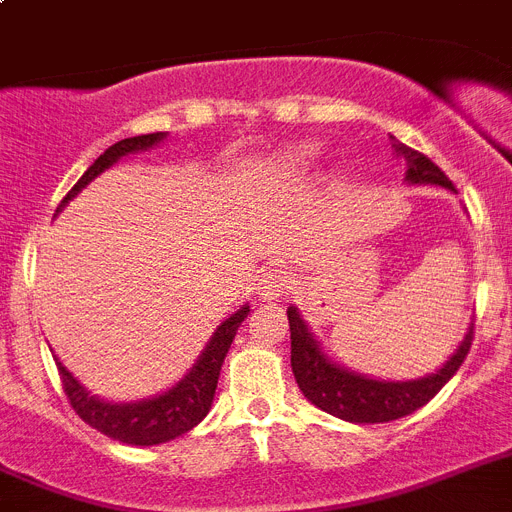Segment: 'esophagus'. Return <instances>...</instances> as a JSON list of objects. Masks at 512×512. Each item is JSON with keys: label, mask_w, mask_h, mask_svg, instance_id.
I'll list each match as a JSON object with an SVG mask.
<instances>
[{"label": "esophagus", "mask_w": 512, "mask_h": 512, "mask_svg": "<svg viewBox=\"0 0 512 512\" xmlns=\"http://www.w3.org/2000/svg\"><path fill=\"white\" fill-rule=\"evenodd\" d=\"M290 285L292 279L287 277V272H282V269H269V272L261 274L259 285H256V295H259L264 303H269V300H277L282 298V295H287V292H290Z\"/></svg>", "instance_id": "esophagus-1"}]
</instances>
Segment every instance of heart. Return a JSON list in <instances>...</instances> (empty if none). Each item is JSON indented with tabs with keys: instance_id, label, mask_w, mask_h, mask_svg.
Wrapping results in <instances>:
<instances>
[{
	"instance_id": "b5f03b06",
	"label": "heart",
	"mask_w": 512,
	"mask_h": 512,
	"mask_svg": "<svg viewBox=\"0 0 512 512\" xmlns=\"http://www.w3.org/2000/svg\"><path fill=\"white\" fill-rule=\"evenodd\" d=\"M310 163H313V150H310V147H300L298 152H292V157H290L292 168L305 170Z\"/></svg>"
}]
</instances>
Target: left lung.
I'll return each mask as SVG.
<instances>
[{
  "instance_id": "1",
  "label": "left lung",
  "mask_w": 512,
  "mask_h": 512,
  "mask_svg": "<svg viewBox=\"0 0 512 512\" xmlns=\"http://www.w3.org/2000/svg\"><path fill=\"white\" fill-rule=\"evenodd\" d=\"M391 147L396 157H404V181L409 186H440V189L456 194L453 183L445 178L443 170L432 163L430 157L406 147L396 137H391ZM287 321H290L292 373H295V381H298L303 396L321 412L352 422V425L391 422V419L417 412L419 406H425L456 375L461 362L469 355L471 339H474V318H471L469 331L456 347V352L435 373L412 378V381H383V378L349 370L347 365L326 355V349L308 329V323L303 321L295 305L287 308Z\"/></svg>"
}]
</instances>
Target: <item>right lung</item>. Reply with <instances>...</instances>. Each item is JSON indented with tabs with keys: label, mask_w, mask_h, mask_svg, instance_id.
Returning <instances> with one entry per match:
<instances>
[{
	"label": "right lung",
	"mask_w": 512,
	"mask_h": 512,
	"mask_svg": "<svg viewBox=\"0 0 512 512\" xmlns=\"http://www.w3.org/2000/svg\"><path fill=\"white\" fill-rule=\"evenodd\" d=\"M168 139V131H155V134H142V137H129L121 142L111 144L103 155L95 160L90 168L85 170V176L74 183L61 204L56 207V214L72 202L74 196L85 189L87 183H93L100 173H106L116 163H121L126 155H137V152H147L157 147L160 142ZM251 313V305H240L235 313L225 318V321L214 329L209 336V342L204 344L202 355L196 357V362L189 368V373L183 375L181 381H176L165 391L147 396L139 401H108L100 399L95 393L87 391L72 373L56 357V368H59L61 383H64V393H67L69 404L74 406V412L85 419L87 425L95 427L98 432L108 435L111 440H119L126 445H160L168 440H176L183 432L194 430L199 422L209 414L214 401V391H217V381H220L222 362L227 357V349L233 344L235 334H238L240 323L246 321Z\"/></svg>",
	"instance_id": "add662e5"
}]
</instances>
